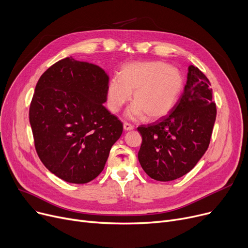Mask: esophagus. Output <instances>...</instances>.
<instances>
[{
	"instance_id": "1",
	"label": "esophagus",
	"mask_w": 248,
	"mask_h": 248,
	"mask_svg": "<svg viewBox=\"0 0 248 248\" xmlns=\"http://www.w3.org/2000/svg\"><path fill=\"white\" fill-rule=\"evenodd\" d=\"M135 128V126L131 124L128 123H124V131H133V129Z\"/></svg>"
}]
</instances>
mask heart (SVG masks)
<instances>
[{
	"instance_id": "b5f03b06",
	"label": "heart",
	"mask_w": 248,
	"mask_h": 248,
	"mask_svg": "<svg viewBox=\"0 0 248 248\" xmlns=\"http://www.w3.org/2000/svg\"><path fill=\"white\" fill-rule=\"evenodd\" d=\"M184 87V76L177 67L165 62H131L125 64L120 76L108 83V107L117 112L132 97L133 104L125 112L131 120L146 114L157 120L174 108Z\"/></svg>"
}]
</instances>
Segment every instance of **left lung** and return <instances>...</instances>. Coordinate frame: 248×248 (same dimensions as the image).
Masks as SVG:
<instances>
[{"mask_svg":"<svg viewBox=\"0 0 248 248\" xmlns=\"http://www.w3.org/2000/svg\"><path fill=\"white\" fill-rule=\"evenodd\" d=\"M210 81L190 65L184 93L168 115L140 125L139 162L152 179L168 182L186 175L210 144L216 120Z\"/></svg>","mask_w":248,"mask_h":248,"instance_id":"left-lung-1","label":"left lung"}]
</instances>
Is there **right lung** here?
I'll list each match as a JSON object with an SVG mask.
<instances>
[{"instance_id": "obj_1", "label": "right lung", "mask_w": 248, "mask_h": 248, "mask_svg": "<svg viewBox=\"0 0 248 248\" xmlns=\"http://www.w3.org/2000/svg\"><path fill=\"white\" fill-rule=\"evenodd\" d=\"M108 75L93 63L64 58L35 87L29 121L41 162L58 178L85 184L103 170L123 123L103 103Z\"/></svg>"}]
</instances>
